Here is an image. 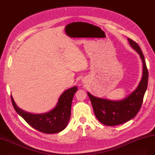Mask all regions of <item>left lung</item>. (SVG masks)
<instances>
[{"label": "left lung", "mask_w": 155, "mask_h": 155, "mask_svg": "<svg viewBox=\"0 0 155 155\" xmlns=\"http://www.w3.org/2000/svg\"><path fill=\"white\" fill-rule=\"evenodd\" d=\"M128 41L142 61V77L138 86L126 98L117 101L98 98L87 92L96 118L107 126L119 125L133 119L140 110L147 87L148 71L144 56L138 44L130 38Z\"/></svg>", "instance_id": "8db88e82"}]
</instances>
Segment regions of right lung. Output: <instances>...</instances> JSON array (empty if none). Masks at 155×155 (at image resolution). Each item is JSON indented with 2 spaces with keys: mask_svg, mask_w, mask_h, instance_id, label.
<instances>
[{
  "mask_svg": "<svg viewBox=\"0 0 155 155\" xmlns=\"http://www.w3.org/2000/svg\"><path fill=\"white\" fill-rule=\"evenodd\" d=\"M78 90L77 86L66 89L59 96L55 107L43 114H32L23 110L15 102L11 101L16 112L34 129L45 134H56L64 130L71 116V103L73 96Z\"/></svg>",
  "mask_w": 155,
  "mask_h": 155,
  "instance_id": "1",
  "label": "right lung"
}]
</instances>
